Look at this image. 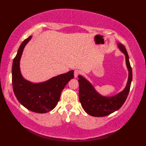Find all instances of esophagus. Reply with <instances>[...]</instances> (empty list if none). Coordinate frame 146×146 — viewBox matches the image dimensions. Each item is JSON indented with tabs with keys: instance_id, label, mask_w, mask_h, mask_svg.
Wrapping results in <instances>:
<instances>
[{
	"instance_id": "obj_1",
	"label": "esophagus",
	"mask_w": 146,
	"mask_h": 146,
	"mask_svg": "<svg viewBox=\"0 0 146 146\" xmlns=\"http://www.w3.org/2000/svg\"><path fill=\"white\" fill-rule=\"evenodd\" d=\"M79 73H80V72H79V71L78 70H74V77H75V78H76V77H77V76H78Z\"/></svg>"
}]
</instances>
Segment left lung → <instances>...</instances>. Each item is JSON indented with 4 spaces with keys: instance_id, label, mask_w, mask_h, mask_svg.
<instances>
[{
    "instance_id": "1",
    "label": "left lung",
    "mask_w": 146,
    "mask_h": 146,
    "mask_svg": "<svg viewBox=\"0 0 146 146\" xmlns=\"http://www.w3.org/2000/svg\"><path fill=\"white\" fill-rule=\"evenodd\" d=\"M117 46L125 56L126 65L129 72L127 84L120 93L111 96H103L95 90L93 84L85 77L78 76L80 103L84 111L93 117H105L117 111L123 105L129 94L132 80V70L126 48L121 43H118Z\"/></svg>"
}]
</instances>
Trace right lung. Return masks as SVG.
<instances>
[{"label":"right lung","instance_id":"right-lung-1","mask_svg":"<svg viewBox=\"0 0 146 146\" xmlns=\"http://www.w3.org/2000/svg\"><path fill=\"white\" fill-rule=\"evenodd\" d=\"M31 38L30 36L23 41L14 58L12 67L13 91L17 100L26 108L38 113H45L57 105L62 91L74 78V70L41 82H32L24 78L21 72L20 60L24 48Z\"/></svg>","mask_w":146,"mask_h":146}]
</instances>
